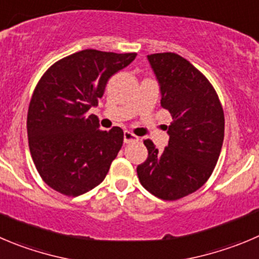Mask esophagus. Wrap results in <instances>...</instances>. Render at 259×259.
Wrapping results in <instances>:
<instances>
[{
    "instance_id": "34e87169",
    "label": "esophagus",
    "mask_w": 259,
    "mask_h": 259,
    "mask_svg": "<svg viewBox=\"0 0 259 259\" xmlns=\"http://www.w3.org/2000/svg\"><path fill=\"white\" fill-rule=\"evenodd\" d=\"M123 140H124V144H132V142L139 141V137H137L136 135L132 134V132L124 131V134H123Z\"/></svg>"
}]
</instances>
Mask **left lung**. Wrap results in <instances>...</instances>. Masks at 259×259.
<instances>
[{"instance_id":"obj_1","label":"left lung","mask_w":259,"mask_h":259,"mask_svg":"<svg viewBox=\"0 0 259 259\" xmlns=\"http://www.w3.org/2000/svg\"><path fill=\"white\" fill-rule=\"evenodd\" d=\"M169 110V144L159 151L145 140L149 156L137 166L145 189L166 201L186 197L207 182L224 141V110L215 89L191 62L176 53L147 56Z\"/></svg>"}]
</instances>
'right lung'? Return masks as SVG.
<instances>
[{"mask_svg": "<svg viewBox=\"0 0 259 259\" xmlns=\"http://www.w3.org/2000/svg\"><path fill=\"white\" fill-rule=\"evenodd\" d=\"M136 56L85 49L56 62L41 76L26 127L36 170L54 191L76 197L104 181L122 147L123 131H102L97 115L88 112L98 105L108 80Z\"/></svg>", "mask_w": 259, "mask_h": 259, "instance_id": "obj_1", "label": "right lung"}]
</instances>
